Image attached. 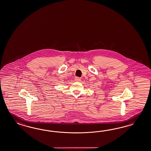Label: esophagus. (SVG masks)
Listing matches in <instances>:
<instances>
[{
	"mask_svg": "<svg viewBox=\"0 0 151 151\" xmlns=\"http://www.w3.org/2000/svg\"><path fill=\"white\" fill-rule=\"evenodd\" d=\"M75 81H81V79L80 78L76 77L75 78Z\"/></svg>",
	"mask_w": 151,
	"mask_h": 151,
	"instance_id": "1",
	"label": "esophagus"
}]
</instances>
